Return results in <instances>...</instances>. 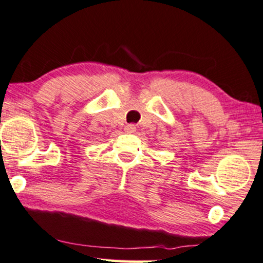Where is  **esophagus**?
Segmentation results:
<instances>
[{
	"label": "esophagus",
	"instance_id": "1",
	"mask_svg": "<svg viewBox=\"0 0 263 263\" xmlns=\"http://www.w3.org/2000/svg\"><path fill=\"white\" fill-rule=\"evenodd\" d=\"M125 131L127 132V134H134V132L136 131V126L135 125H126Z\"/></svg>",
	"mask_w": 263,
	"mask_h": 263
}]
</instances>
